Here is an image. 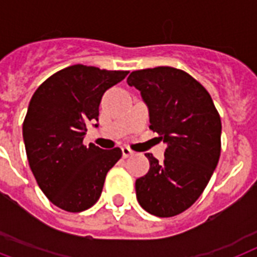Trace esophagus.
I'll list each match as a JSON object with an SVG mask.
<instances>
[{
  "label": "esophagus",
  "mask_w": 257,
  "mask_h": 257,
  "mask_svg": "<svg viewBox=\"0 0 257 257\" xmlns=\"http://www.w3.org/2000/svg\"><path fill=\"white\" fill-rule=\"evenodd\" d=\"M121 151H122V157H124V159H126V157L132 156L133 155V152L128 148V147H122V148H121Z\"/></svg>",
  "instance_id": "obj_1"
}]
</instances>
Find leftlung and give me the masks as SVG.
Instances as JSON below:
<instances>
[{
    "mask_svg": "<svg viewBox=\"0 0 257 257\" xmlns=\"http://www.w3.org/2000/svg\"><path fill=\"white\" fill-rule=\"evenodd\" d=\"M126 82L140 90L149 128L167 144L163 161L145 153L151 167L136 180L137 201L157 217L179 215L199 199L219 163V113L207 89L184 70H135Z\"/></svg>",
    "mask_w": 257,
    "mask_h": 257,
    "instance_id": "8db88e82",
    "label": "left lung"
}]
</instances>
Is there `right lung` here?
Segmentation results:
<instances>
[{
  "instance_id": "right-lung-1",
  "label": "right lung",
  "mask_w": 257,
  "mask_h": 257,
  "mask_svg": "<svg viewBox=\"0 0 257 257\" xmlns=\"http://www.w3.org/2000/svg\"><path fill=\"white\" fill-rule=\"evenodd\" d=\"M129 72L72 65L34 92L22 136L36 181L48 199L68 212H82L100 199L106 173L121 149L82 144L89 122L98 121L101 98ZM98 126V124H94Z\"/></svg>"
}]
</instances>
